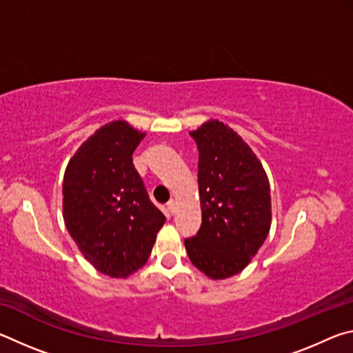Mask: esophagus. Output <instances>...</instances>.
Instances as JSON below:
<instances>
[{"mask_svg": "<svg viewBox=\"0 0 353 353\" xmlns=\"http://www.w3.org/2000/svg\"><path fill=\"white\" fill-rule=\"evenodd\" d=\"M166 210H168L170 214H174L176 213V201H170L168 204H166Z\"/></svg>", "mask_w": 353, "mask_h": 353, "instance_id": "obj_1", "label": "esophagus"}]
</instances>
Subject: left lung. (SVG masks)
I'll return each instance as SVG.
<instances>
[{"label": "left lung", "instance_id": "8db88e82", "mask_svg": "<svg viewBox=\"0 0 353 353\" xmlns=\"http://www.w3.org/2000/svg\"><path fill=\"white\" fill-rule=\"evenodd\" d=\"M190 135L199 151L202 224L185 249L205 276L227 279L249 265L270 234V182L252 149L224 123L212 119Z\"/></svg>", "mask_w": 353, "mask_h": 353}]
</instances>
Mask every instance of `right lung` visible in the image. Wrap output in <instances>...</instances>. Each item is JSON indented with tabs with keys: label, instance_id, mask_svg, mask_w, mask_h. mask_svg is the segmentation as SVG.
<instances>
[{
	"label": "right lung",
	"instance_id": "obj_1",
	"mask_svg": "<svg viewBox=\"0 0 353 353\" xmlns=\"http://www.w3.org/2000/svg\"><path fill=\"white\" fill-rule=\"evenodd\" d=\"M143 139L119 119L105 124L77 149L63 176L71 238L99 272L117 279L145 266L166 221L132 162Z\"/></svg>",
	"mask_w": 353,
	"mask_h": 353
}]
</instances>
